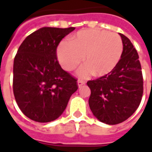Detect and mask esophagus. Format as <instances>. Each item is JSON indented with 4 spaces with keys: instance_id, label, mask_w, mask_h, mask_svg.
Returning a JSON list of instances; mask_svg holds the SVG:
<instances>
[{
    "instance_id": "esophagus-1",
    "label": "esophagus",
    "mask_w": 152,
    "mask_h": 152,
    "mask_svg": "<svg viewBox=\"0 0 152 152\" xmlns=\"http://www.w3.org/2000/svg\"><path fill=\"white\" fill-rule=\"evenodd\" d=\"M85 81L84 80H77V85H78V86L79 87H80V86H82L83 85H85Z\"/></svg>"
}]
</instances>
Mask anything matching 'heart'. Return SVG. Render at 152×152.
<instances>
[{"label":"heart","instance_id":"obj_1","mask_svg":"<svg viewBox=\"0 0 152 152\" xmlns=\"http://www.w3.org/2000/svg\"><path fill=\"white\" fill-rule=\"evenodd\" d=\"M123 53V42L116 33L101 30H83L63 40L57 49L60 64L66 71H72L81 63L86 65L78 71L80 76L86 77L94 72L102 76L111 73L117 66Z\"/></svg>","mask_w":152,"mask_h":152}]
</instances>
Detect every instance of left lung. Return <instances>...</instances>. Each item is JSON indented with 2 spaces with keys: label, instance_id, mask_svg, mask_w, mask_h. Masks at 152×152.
<instances>
[{
  "label": "left lung",
  "instance_id": "left-lung-1",
  "mask_svg": "<svg viewBox=\"0 0 152 152\" xmlns=\"http://www.w3.org/2000/svg\"><path fill=\"white\" fill-rule=\"evenodd\" d=\"M123 53L112 72L87 85L91 94L89 107L98 120L107 124H120L130 117L140 104L143 77L137 50L129 39L120 33Z\"/></svg>",
  "mask_w": 152,
  "mask_h": 152
}]
</instances>
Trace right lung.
I'll return each instance as SVG.
<instances>
[{"label":"right lung","instance_id":"1","mask_svg":"<svg viewBox=\"0 0 152 152\" xmlns=\"http://www.w3.org/2000/svg\"><path fill=\"white\" fill-rule=\"evenodd\" d=\"M75 28H42L26 37L14 60L13 91L22 112L32 121L45 123L59 117L77 80L61 67L57 47Z\"/></svg>","mask_w":152,"mask_h":152}]
</instances>
